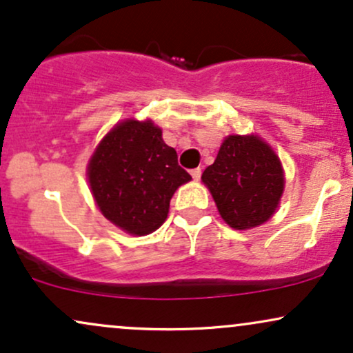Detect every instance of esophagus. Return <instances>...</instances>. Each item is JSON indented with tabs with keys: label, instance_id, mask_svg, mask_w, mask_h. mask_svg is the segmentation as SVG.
<instances>
[{
	"label": "esophagus",
	"instance_id": "1",
	"mask_svg": "<svg viewBox=\"0 0 353 353\" xmlns=\"http://www.w3.org/2000/svg\"><path fill=\"white\" fill-rule=\"evenodd\" d=\"M201 174H202L201 168L192 169V171H190V176H192V179H194V181H199V179H201Z\"/></svg>",
	"mask_w": 353,
	"mask_h": 353
}]
</instances>
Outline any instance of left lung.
Masks as SVG:
<instances>
[{"label":"left lung","instance_id":"1","mask_svg":"<svg viewBox=\"0 0 353 353\" xmlns=\"http://www.w3.org/2000/svg\"><path fill=\"white\" fill-rule=\"evenodd\" d=\"M219 214L232 229L245 230L274 216L283 192V169L259 136H228L216 161L202 172Z\"/></svg>","mask_w":353,"mask_h":353}]
</instances>
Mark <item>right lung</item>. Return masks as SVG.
I'll return each instance as SVG.
<instances>
[{
    "label": "right lung",
    "mask_w": 353,
    "mask_h": 353,
    "mask_svg": "<svg viewBox=\"0 0 353 353\" xmlns=\"http://www.w3.org/2000/svg\"><path fill=\"white\" fill-rule=\"evenodd\" d=\"M192 177L152 121L125 119L103 137L88 164L92 197L103 216L131 236L164 224L177 188Z\"/></svg>",
    "instance_id": "add662e5"
}]
</instances>
